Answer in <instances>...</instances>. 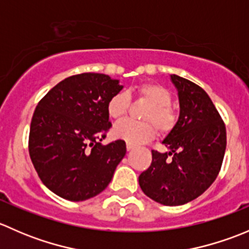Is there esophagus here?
I'll return each mask as SVG.
<instances>
[{
  "instance_id": "34e87169",
  "label": "esophagus",
  "mask_w": 249,
  "mask_h": 249,
  "mask_svg": "<svg viewBox=\"0 0 249 249\" xmlns=\"http://www.w3.org/2000/svg\"><path fill=\"white\" fill-rule=\"evenodd\" d=\"M135 148L134 144H130V143H126V149L127 150H132Z\"/></svg>"
}]
</instances>
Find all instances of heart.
Segmentation results:
<instances>
[{
    "instance_id": "1",
    "label": "heart",
    "mask_w": 249,
    "mask_h": 249,
    "mask_svg": "<svg viewBox=\"0 0 249 249\" xmlns=\"http://www.w3.org/2000/svg\"><path fill=\"white\" fill-rule=\"evenodd\" d=\"M137 97L147 101L150 106L143 113V120L135 122L124 120L113 129V136L130 144H141L152 140L155 135V126L160 134H169L177 124L178 115L171 106L172 95L169 90L155 83H142L137 85ZM131 105L130 95L119 91L113 95L107 102V113L113 120H120L127 114Z\"/></svg>"
}]
</instances>
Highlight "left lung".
Returning a JSON list of instances; mask_svg holds the SVG:
<instances>
[{"instance_id": "left-lung-1", "label": "left lung", "mask_w": 249, "mask_h": 249, "mask_svg": "<svg viewBox=\"0 0 249 249\" xmlns=\"http://www.w3.org/2000/svg\"><path fill=\"white\" fill-rule=\"evenodd\" d=\"M179 99V117L162 144L152 150V164L139 177L142 192L165 206L196 199L214 182L227 148V130L212 100L201 87L171 74Z\"/></svg>"}]
</instances>
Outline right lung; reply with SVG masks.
Here are the masks:
<instances>
[{
	"mask_svg": "<svg viewBox=\"0 0 249 249\" xmlns=\"http://www.w3.org/2000/svg\"><path fill=\"white\" fill-rule=\"evenodd\" d=\"M123 89L102 73H80L61 80L38 102L29 136V153L49 190L70 201L104 192L126 153L125 141L104 145L112 126L107 102Z\"/></svg>",
	"mask_w": 249,
	"mask_h": 249,
	"instance_id": "right-lung-1",
	"label": "right lung"
}]
</instances>
